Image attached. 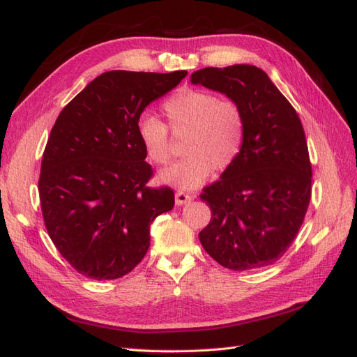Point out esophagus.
Returning <instances> with one entry per match:
<instances>
[{"instance_id":"esophagus-1","label":"esophagus","mask_w":357,"mask_h":357,"mask_svg":"<svg viewBox=\"0 0 357 357\" xmlns=\"http://www.w3.org/2000/svg\"><path fill=\"white\" fill-rule=\"evenodd\" d=\"M192 199H193V196L185 193V192H183V190H178L176 195H174V201H176L178 206H183V204H185V202H188V201H192Z\"/></svg>"}]
</instances>
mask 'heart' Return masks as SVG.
<instances>
[{
  "label": "heart",
  "instance_id": "1",
  "mask_svg": "<svg viewBox=\"0 0 357 357\" xmlns=\"http://www.w3.org/2000/svg\"><path fill=\"white\" fill-rule=\"evenodd\" d=\"M162 112L172 133L185 135V156L162 172L165 183L192 190L206 183L211 170L221 173L236 162L245 138L244 116L236 104L221 101L208 90L183 89L162 104ZM168 129L151 115H142L136 124L141 146L153 164L170 161Z\"/></svg>",
  "mask_w": 357,
  "mask_h": 357
}]
</instances>
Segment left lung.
<instances>
[{
  "label": "left lung",
  "instance_id": "obj_1",
  "mask_svg": "<svg viewBox=\"0 0 357 357\" xmlns=\"http://www.w3.org/2000/svg\"><path fill=\"white\" fill-rule=\"evenodd\" d=\"M193 84L227 95L244 116L241 153L204 188L211 211L199 233L204 250L234 271L267 267L298 236L312 196V164L298 113L256 66L206 67Z\"/></svg>",
  "mask_w": 357,
  "mask_h": 357
}]
</instances>
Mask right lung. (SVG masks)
Instances as JSON below:
<instances>
[{
    "mask_svg": "<svg viewBox=\"0 0 357 357\" xmlns=\"http://www.w3.org/2000/svg\"><path fill=\"white\" fill-rule=\"evenodd\" d=\"M112 70L66 105L45 144L40 201L45 229L64 259L96 280L130 273L150 247V224L174 206L153 176L136 124L147 105L185 78Z\"/></svg>",
    "mask_w": 357,
    "mask_h": 357,
    "instance_id": "add662e5",
    "label": "right lung"
}]
</instances>
